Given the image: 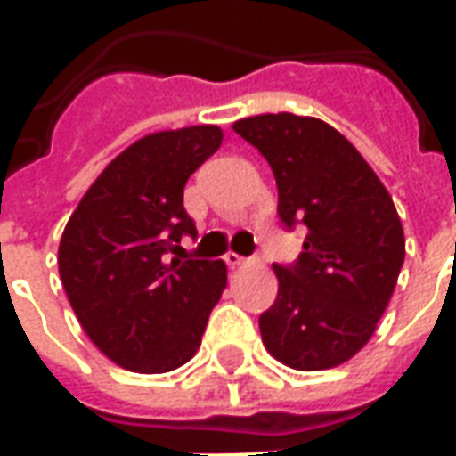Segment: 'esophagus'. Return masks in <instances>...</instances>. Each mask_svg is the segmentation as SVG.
I'll use <instances>...</instances> for the list:
<instances>
[{
    "label": "esophagus",
    "mask_w": 456,
    "mask_h": 456,
    "mask_svg": "<svg viewBox=\"0 0 456 456\" xmlns=\"http://www.w3.org/2000/svg\"><path fill=\"white\" fill-rule=\"evenodd\" d=\"M224 261H227V266H232V268H237V266H248V264H254V258L239 256V254H232V251H229L227 256H224Z\"/></svg>",
    "instance_id": "1"
}]
</instances>
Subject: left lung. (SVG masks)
Wrapping results in <instances>:
<instances>
[{"label":"left lung","mask_w":456,"mask_h":456,"mask_svg":"<svg viewBox=\"0 0 456 456\" xmlns=\"http://www.w3.org/2000/svg\"><path fill=\"white\" fill-rule=\"evenodd\" d=\"M234 131L273 170L281 222L307 227L296 264H273L276 303L258 317L264 346L297 371L349 362L376 332L405 258L391 195L322 119L258 114Z\"/></svg>","instance_id":"8db88e82"}]
</instances>
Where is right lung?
<instances>
[{"mask_svg":"<svg viewBox=\"0 0 456 456\" xmlns=\"http://www.w3.org/2000/svg\"><path fill=\"white\" fill-rule=\"evenodd\" d=\"M219 143L212 124L143 136L100 173L65 224V296L121 369L166 373L190 362L227 288L224 261L180 258V239L198 237L183 188Z\"/></svg>","mask_w":456,"mask_h":456,"instance_id":"right-lung-1","label":"right lung"}]
</instances>
